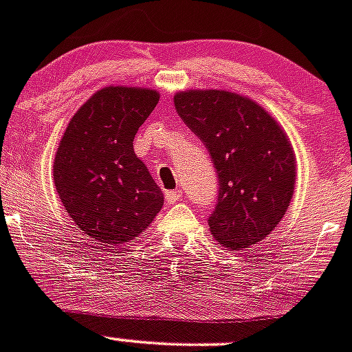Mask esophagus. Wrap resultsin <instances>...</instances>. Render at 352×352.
Returning <instances> with one entry per match:
<instances>
[{
    "label": "esophagus",
    "mask_w": 352,
    "mask_h": 352,
    "mask_svg": "<svg viewBox=\"0 0 352 352\" xmlns=\"http://www.w3.org/2000/svg\"><path fill=\"white\" fill-rule=\"evenodd\" d=\"M183 192L182 190H170V192L166 193V200L167 204H174V202H178L179 199H182Z\"/></svg>",
    "instance_id": "34e87169"
}]
</instances>
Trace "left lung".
<instances>
[{
	"mask_svg": "<svg viewBox=\"0 0 352 352\" xmlns=\"http://www.w3.org/2000/svg\"><path fill=\"white\" fill-rule=\"evenodd\" d=\"M183 122L202 140L219 178L210 233L230 250L266 239L294 195L296 157L285 131L261 105L224 89L174 95Z\"/></svg>",
	"mask_w": 352,
	"mask_h": 352,
	"instance_id": "left-lung-1",
	"label": "left lung"
}]
</instances>
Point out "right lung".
I'll list each match as a JSON object with an SVG mask.
<instances>
[{
    "label": "right lung",
    "mask_w": 352,
    "mask_h": 352,
    "mask_svg": "<svg viewBox=\"0 0 352 352\" xmlns=\"http://www.w3.org/2000/svg\"><path fill=\"white\" fill-rule=\"evenodd\" d=\"M159 98L148 88L100 89L74 113L56 150L53 179L60 200L103 250L131 242L162 209V192L133 148Z\"/></svg>",
    "instance_id": "1"
}]
</instances>
